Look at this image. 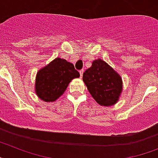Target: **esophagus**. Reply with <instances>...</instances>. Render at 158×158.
I'll return each instance as SVG.
<instances>
[{
	"label": "esophagus",
	"mask_w": 158,
	"mask_h": 158,
	"mask_svg": "<svg viewBox=\"0 0 158 158\" xmlns=\"http://www.w3.org/2000/svg\"><path fill=\"white\" fill-rule=\"evenodd\" d=\"M79 73H80L81 77H82V76H83V73H84V70H83V69L80 70V72H79Z\"/></svg>",
	"instance_id": "esophagus-1"
}]
</instances>
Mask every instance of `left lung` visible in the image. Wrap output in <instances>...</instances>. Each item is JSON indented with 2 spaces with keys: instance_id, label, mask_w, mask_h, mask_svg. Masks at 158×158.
<instances>
[{
  "instance_id": "left-lung-1",
  "label": "left lung",
  "mask_w": 158,
  "mask_h": 158,
  "mask_svg": "<svg viewBox=\"0 0 158 158\" xmlns=\"http://www.w3.org/2000/svg\"><path fill=\"white\" fill-rule=\"evenodd\" d=\"M83 81L91 96L104 106L116 103L123 90L122 78L101 59L94 60L92 66L85 71Z\"/></svg>"
}]
</instances>
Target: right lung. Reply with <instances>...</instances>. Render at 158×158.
I'll return each instance as SVG.
<instances>
[{
	"instance_id": "right-lung-1",
	"label": "right lung",
	"mask_w": 158,
	"mask_h": 158,
	"mask_svg": "<svg viewBox=\"0 0 158 158\" xmlns=\"http://www.w3.org/2000/svg\"><path fill=\"white\" fill-rule=\"evenodd\" d=\"M80 77L74 65L66 60L56 58L37 73L35 92L43 101L55 102L64 93L74 78Z\"/></svg>"
}]
</instances>
